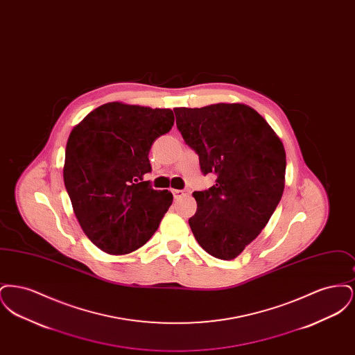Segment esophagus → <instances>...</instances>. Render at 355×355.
Segmentation results:
<instances>
[{"instance_id":"34e87169","label":"esophagus","mask_w":355,"mask_h":355,"mask_svg":"<svg viewBox=\"0 0 355 355\" xmlns=\"http://www.w3.org/2000/svg\"><path fill=\"white\" fill-rule=\"evenodd\" d=\"M171 193L174 194L175 198H182V197H187V196H189V190H187V189H182V190H180V189H173Z\"/></svg>"}]
</instances>
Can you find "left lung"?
Returning a JSON list of instances; mask_svg holds the SVG:
<instances>
[{"label":"left lung","mask_w":355,"mask_h":355,"mask_svg":"<svg viewBox=\"0 0 355 355\" xmlns=\"http://www.w3.org/2000/svg\"><path fill=\"white\" fill-rule=\"evenodd\" d=\"M177 129L216 184L194 191L190 229L205 252L233 259L266 226L285 187L286 154L269 123L250 106L175 107Z\"/></svg>","instance_id":"1"}]
</instances>
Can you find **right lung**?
<instances>
[{
  "label": "right lung",
  "instance_id": "add662e5",
  "mask_svg": "<svg viewBox=\"0 0 355 355\" xmlns=\"http://www.w3.org/2000/svg\"><path fill=\"white\" fill-rule=\"evenodd\" d=\"M170 109L109 102L89 113L69 135L64 182L85 234L102 252L128 254L145 245L173 202L155 190L153 142L170 132Z\"/></svg>",
  "mask_w": 355,
  "mask_h": 355
}]
</instances>
